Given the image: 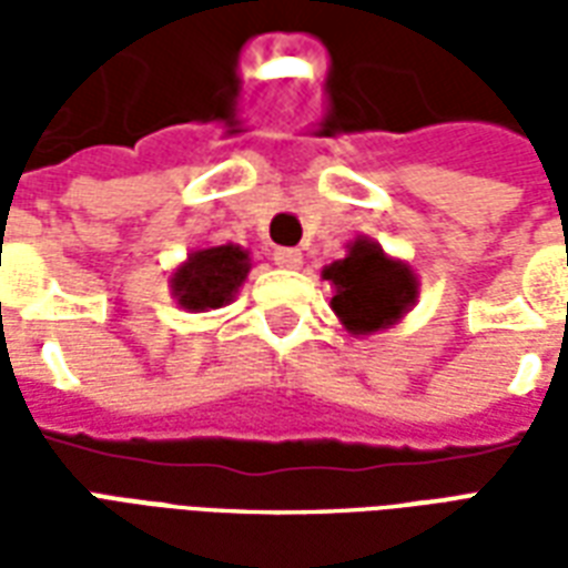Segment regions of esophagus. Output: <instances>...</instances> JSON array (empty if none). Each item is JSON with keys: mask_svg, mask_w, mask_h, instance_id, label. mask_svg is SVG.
<instances>
[{"mask_svg": "<svg viewBox=\"0 0 568 568\" xmlns=\"http://www.w3.org/2000/svg\"><path fill=\"white\" fill-rule=\"evenodd\" d=\"M273 261H276L280 267H285V271H295V267H301V248H292V246L273 248Z\"/></svg>", "mask_w": 568, "mask_h": 568, "instance_id": "34e87169", "label": "esophagus"}]
</instances>
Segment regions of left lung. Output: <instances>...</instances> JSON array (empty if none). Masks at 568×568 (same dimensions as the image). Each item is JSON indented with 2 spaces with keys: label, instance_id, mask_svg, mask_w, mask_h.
Returning <instances> with one entry per match:
<instances>
[{
  "label": "left lung",
  "instance_id": "1",
  "mask_svg": "<svg viewBox=\"0 0 568 568\" xmlns=\"http://www.w3.org/2000/svg\"><path fill=\"white\" fill-rule=\"evenodd\" d=\"M322 276L334 285L332 310L349 334L389 328L419 295L417 273L405 261L389 258L368 236L349 243L346 258L328 264Z\"/></svg>",
  "mask_w": 568,
  "mask_h": 568
}]
</instances>
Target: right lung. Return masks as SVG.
<instances>
[{"instance_id":"obj_1","label":"right lung","mask_w":568,"mask_h":568,"mask_svg":"<svg viewBox=\"0 0 568 568\" xmlns=\"http://www.w3.org/2000/svg\"><path fill=\"white\" fill-rule=\"evenodd\" d=\"M252 271L246 248L234 246H210L191 252L187 261L173 273V297L191 313H203V310H219L231 304L236 288Z\"/></svg>"}]
</instances>
